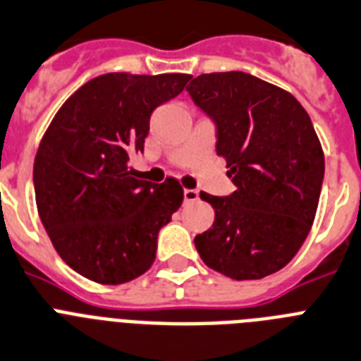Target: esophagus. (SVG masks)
<instances>
[{"mask_svg":"<svg viewBox=\"0 0 361 361\" xmlns=\"http://www.w3.org/2000/svg\"><path fill=\"white\" fill-rule=\"evenodd\" d=\"M183 196H185V202L190 203V202H196V200L200 198V192L196 189H185Z\"/></svg>","mask_w":361,"mask_h":361,"instance_id":"34e87169","label":"esophagus"}]
</instances>
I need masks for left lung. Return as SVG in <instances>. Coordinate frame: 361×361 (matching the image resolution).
I'll return each mask as SVG.
<instances>
[{"label": "left lung", "mask_w": 361, "mask_h": 361, "mask_svg": "<svg viewBox=\"0 0 361 361\" xmlns=\"http://www.w3.org/2000/svg\"><path fill=\"white\" fill-rule=\"evenodd\" d=\"M218 125L216 152L236 185L231 196L200 192L214 224L194 243L207 267L259 280L296 256L314 221L325 158L302 103L247 72H212L187 87Z\"/></svg>", "instance_id": "8db88e82"}]
</instances>
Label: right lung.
I'll return each instance as SVG.
<instances>
[{"instance_id":"1","label":"right lung","mask_w":361,"mask_h":361,"mask_svg":"<svg viewBox=\"0 0 361 361\" xmlns=\"http://www.w3.org/2000/svg\"><path fill=\"white\" fill-rule=\"evenodd\" d=\"M190 74L111 72L59 106L34 159L37 214L59 258L103 285L152 267L158 233L183 203L174 178H134L128 158L143 152L150 114L176 98Z\"/></svg>"}]
</instances>
